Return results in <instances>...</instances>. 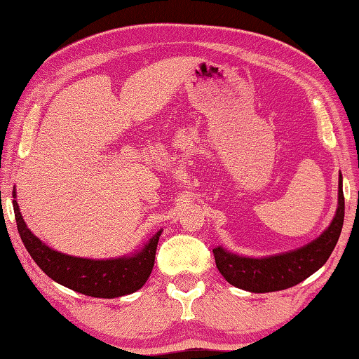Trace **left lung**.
Returning a JSON list of instances; mask_svg holds the SVG:
<instances>
[{"label": "left lung", "mask_w": 359, "mask_h": 359, "mask_svg": "<svg viewBox=\"0 0 359 359\" xmlns=\"http://www.w3.org/2000/svg\"><path fill=\"white\" fill-rule=\"evenodd\" d=\"M345 199L342 175H339V204L332 222L320 238L293 252L266 258H248L214 248L215 264L228 283L252 293H271L294 287L323 266L336 247L344 224Z\"/></svg>", "instance_id": "8db88e82"}]
</instances>
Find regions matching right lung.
Returning a JSON list of instances; mask_svg holds the SVG:
<instances>
[{
	"instance_id": "obj_1",
	"label": "right lung",
	"mask_w": 359,
	"mask_h": 359,
	"mask_svg": "<svg viewBox=\"0 0 359 359\" xmlns=\"http://www.w3.org/2000/svg\"><path fill=\"white\" fill-rule=\"evenodd\" d=\"M12 196H14L12 204H14L17 229H19L23 245L32 255L34 263L52 280L85 296L106 297V299L135 293L147 282L150 272L154 269L158 239H160L163 229L158 231L144 248L131 257L112 259L77 258L52 250L41 239L36 238L23 222L19 204L15 201V190Z\"/></svg>"
}]
</instances>
